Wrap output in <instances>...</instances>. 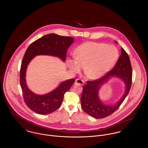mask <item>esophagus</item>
<instances>
[{
    "mask_svg": "<svg viewBox=\"0 0 148 148\" xmlns=\"http://www.w3.org/2000/svg\"><path fill=\"white\" fill-rule=\"evenodd\" d=\"M84 81L82 80V79H77L75 80V84L77 85H82L84 84Z\"/></svg>",
    "mask_w": 148,
    "mask_h": 148,
    "instance_id": "esophagus-1",
    "label": "esophagus"
}]
</instances>
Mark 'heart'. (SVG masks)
<instances>
[{
  "label": "heart",
  "instance_id": "1",
  "mask_svg": "<svg viewBox=\"0 0 148 148\" xmlns=\"http://www.w3.org/2000/svg\"><path fill=\"white\" fill-rule=\"evenodd\" d=\"M119 58V51L114 45L104 43L87 42L80 45L76 56L69 60L74 71L84 68L86 75L92 79H98L112 69Z\"/></svg>",
  "mask_w": 148,
  "mask_h": 148
}]
</instances>
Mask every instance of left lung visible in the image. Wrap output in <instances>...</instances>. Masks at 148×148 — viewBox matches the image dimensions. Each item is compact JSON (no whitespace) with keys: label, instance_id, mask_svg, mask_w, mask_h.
<instances>
[{"label":"left lung","instance_id":"8db88e82","mask_svg":"<svg viewBox=\"0 0 148 148\" xmlns=\"http://www.w3.org/2000/svg\"><path fill=\"white\" fill-rule=\"evenodd\" d=\"M116 76L125 83L126 91L120 101L112 106L102 104L98 98V90L101 86L107 82L110 77ZM132 83V68L130 58L127 52L121 48V55L113 69L98 79L86 82L83 86V90L81 97V104L85 112L96 119H102L108 116L115 112L130 91Z\"/></svg>","mask_w":148,"mask_h":148}]
</instances>
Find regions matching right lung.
Listing matches in <instances>:
<instances>
[{
  "instance_id": "add662e5",
  "label": "right lung",
  "mask_w": 148,
  "mask_h": 148,
  "mask_svg": "<svg viewBox=\"0 0 148 148\" xmlns=\"http://www.w3.org/2000/svg\"><path fill=\"white\" fill-rule=\"evenodd\" d=\"M73 40L74 38L70 36L49 34L32 42L26 50L21 62L20 84L26 105L35 113L46 115L59 109L63 100L65 93L71 89L75 79H70L64 81L48 94L37 95L30 91L26 84L25 74L28 65L34 57L39 55L58 56L64 62L67 49L73 42Z\"/></svg>"
}]
</instances>
